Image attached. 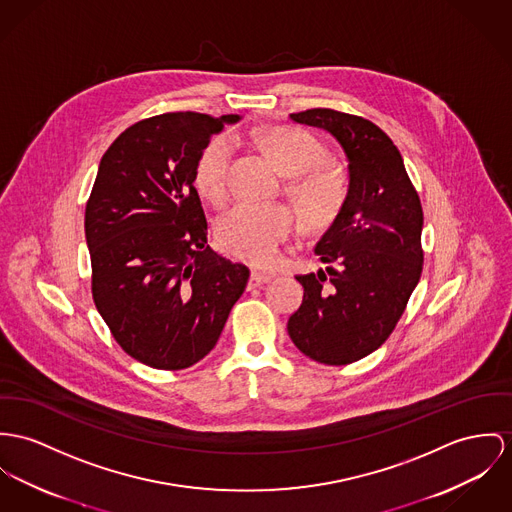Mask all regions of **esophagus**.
Listing matches in <instances>:
<instances>
[{
	"mask_svg": "<svg viewBox=\"0 0 512 512\" xmlns=\"http://www.w3.org/2000/svg\"><path fill=\"white\" fill-rule=\"evenodd\" d=\"M271 278H273V276L253 271L251 276H249V288H255V286H263V284H267Z\"/></svg>",
	"mask_w": 512,
	"mask_h": 512,
	"instance_id": "obj_1",
	"label": "esophagus"
}]
</instances>
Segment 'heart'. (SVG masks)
I'll list each match as a JSON object with an SVG mask.
<instances>
[{"mask_svg":"<svg viewBox=\"0 0 512 512\" xmlns=\"http://www.w3.org/2000/svg\"><path fill=\"white\" fill-rule=\"evenodd\" d=\"M259 144L284 177H296L292 195L306 220L312 224L329 222L343 202V183L333 169L315 167L323 161V148L314 136L280 126L261 134ZM230 156L232 144L228 138L210 140L198 156L195 185L212 202H222L226 197ZM292 230L294 214L288 206L241 202L218 218L216 239L237 259L255 267H269Z\"/></svg>","mask_w":512,"mask_h":512,"instance_id":"obj_1","label":"heart"}]
</instances>
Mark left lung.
Segmentation results:
<instances>
[{
	"label": "left lung",
	"instance_id": "8db88e82",
	"mask_svg": "<svg viewBox=\"0 0 512 512\" xmlns=\"http://www.w3.org/2000/svg\"><path fill=\"white\" fill-rule=\"evenodd\" d=\"M290 120L339 142L349 189L315 243L325 269L296 276L304 300L288 319V335L315 362L351 364L390 337L421 278L423 208L399 150L374 122L333 109L292 113Z\"/></svg>",
	"mask_w": 512,
	"mask_h": 512
}]
</instances>
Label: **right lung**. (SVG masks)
Segmentation results:
<instances>
[{
  "label": "right lung",
  "instance_id": "1",
  "mask_svg": "<svg viewBox=\"0 0 512 512\" xmlns=\"http://www.w3.org/2000/svg\"><path fill=\"white\" fill-rule=\"evenodd\" d=\"M239 115L165 113L126 128L99 163L85 206L93 300L118 345L158 370L214 349L249 278L206 245L195 165Z\"/></svg>",
  "mask_w": 512,
  "mask_h": 512
}]
</instances>
